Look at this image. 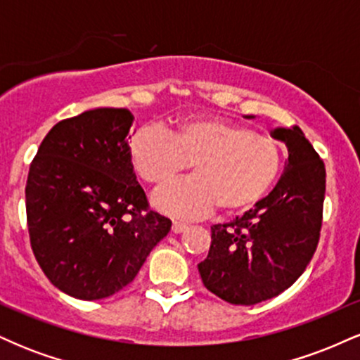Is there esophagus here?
<instances>
[{"label": "esophagus", "mask_w": 360, "mask_h": 360, "mask_svg": "<svg viewBox=\"0 0 360 360\" xmlns=\"http://www.w3.org/2000/svg\"><path fill=\"white\" fill-rule=\"evenodd\" d=\"M186 230H188V225H186V223H183V221L172 223V232L174 233H183V232H186Z\"/></svg>", "instance_id": "obj_1"}]
</instances>
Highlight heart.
Here are the masks:
<instances>
[{
    "label": "heart",
    "instance_id": "b5f03b06",
    "mask_svg": "<svg viewBox=\"0 0 360 360\" xmlns=\"http://www.w3.org/2000/svg\"><path fill=\"white\" fill-rule=\"evenodd\" d=\"M128 154L137 174L152 186L167 183L191 164L194 176L164 186L152 198L160 212L179 218L203 217L214 206L223 213L250 208L283 164L278 139L213 117L184 120L172 134L159 125L139 128Z\"/></svg>",
    "mask_w": 360,
    "mask_h": 360
}]
</instances>
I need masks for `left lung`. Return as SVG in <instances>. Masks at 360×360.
I'll return each mask as SVG.
<instances>
[{"label": "left lung", "instance_id": "1", "mask_svg": "<svg viewBox=\"0 0 360 360\" xmlns=\"http://www.w3.org/2000/svg\"><path fill=\"white\" fill-rule=\"evenodd\" d=\"M288 160L276 188L242 217L212 226L208 257L198 264L205 288L226 303H260L303 274L320 240L325 166L300 127L276 128Z\"/></svg>", "mask_w": 360, "mask_h": 360}]
</instances>
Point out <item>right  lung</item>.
I'll return each instance as SVG.
<instances>
[{
  "instance_id": "obj_1",
  "label": "right lung",
  "mask_w": 360,
  "mask_h": 360,
  "mask_svg": "<svg viewBox=\"0 0 360 360\" xmlns=\"http://www.w3.org/2000/svg\"><path fill=\"white\" fill-rule=\"evenodd\" d=\"M125 108L62 120L45 135L28 171L32 250L49 281L77 300H101L139 274L171 230L137 183Z\"/></svg>"
}]
</instances>
